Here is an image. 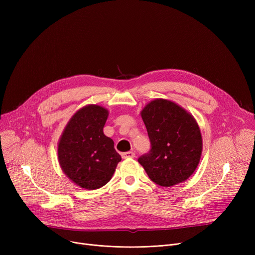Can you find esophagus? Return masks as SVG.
<instances>
[{
  "instance_id": "obj_1",
  "label": "esophagus",
  "mask_w": 255,
  "mask_h": 255,
  "mask_svg": "<svg viewBox=\"0 0 255 255\" xmlns=\"http://www.w3.org/2000/svg\"><path fill=\"white\" fill-rule=\"evenodd\" d=\"M122 157H123L124 159H127V158H134V157H135V154H134V152L129 151V152L123 153V154H122Z\"/></svg>"
}]
</instances>
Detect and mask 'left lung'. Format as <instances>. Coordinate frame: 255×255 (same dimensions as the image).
I'll return each instance as SVG.
<instances>
[{
    "instance_id": "obj_1",
    "label": "left lung",
    "mask_w": 255,
    "mask_h": 255,
    "mask_svg": "<svg viewBox=\"0 0 255 255\" xmlns=\"http://www.w3.org/2000/svg\"><path fill=\"white\" fill-rule=\"evenodd\" d=\"M141 118L151 150L138 162L156 184L170 187L188 179L196 169L203 139L195 119L181 106L165 99L146 105Z\"/></svg>"
}]
</instances>
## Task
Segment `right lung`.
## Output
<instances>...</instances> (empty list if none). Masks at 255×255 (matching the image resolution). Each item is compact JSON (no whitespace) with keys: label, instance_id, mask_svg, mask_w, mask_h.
Returning a JSON list of instances; mask_svg holds the SVG:
<instances>
[{"label":"right lung","instance_id":"1","mask_svg":"<svg viewBox=\"0 0 255 255\" xmlns=\"http://www.w3.org/2000/svg\"><path fill=\"white\" fill-rule=\"evenodd\" d=\"M109 112L88 105L70 119L59 141L60 165L72 182L94 190L109 183L121 161L114 140L104 135Z\"/></svg>","mask_w":255,"mask_h":255}]
</instances>
